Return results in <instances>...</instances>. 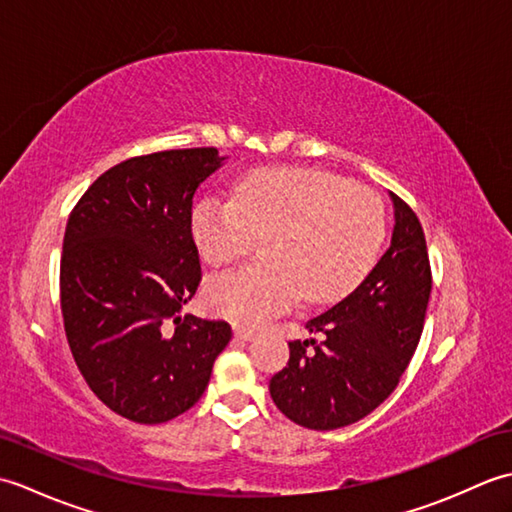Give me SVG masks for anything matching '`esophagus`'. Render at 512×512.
Returning <instances> with one entry per match:
<instances>
[{
  "mask_svg": "<svg viewBox=\"0 0 512 512\" xmlns=\"http://www.w3.org/2000/svg\"><path fill=\"white\" fill-rule=\"evenodd\" d=\"M235 336H237V339H242V341H250L255 336V332L253 330H246V328H239V325H237Z\"/></svg>",
  "mask_w": 512,
  "mask_h": 512,
  "instance_id": "esophagus-1",
  "label": "esophagus"
}]
</instances>
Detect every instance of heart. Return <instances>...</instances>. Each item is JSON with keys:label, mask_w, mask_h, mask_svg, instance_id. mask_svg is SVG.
<instances>
[{"label": "heart", "mask_w": 512, "mask_h": 512, "mask_svg": "<svg viewBox=\"0 0 512 512\" xmlns=\"http://www.w3.org/2000/svg\"><path fill=\"white\" fill-rule=\"evenodd\" d=\"M266 235L264 264L209 281L206 303L215 314L259 325L297 297L341 299L376 264L385 237L383 204L328 171L270 167L239 180L233 200L206 195L193 206L191 237L213 266L235 262Z\"/></svg>", "instance_id": "heart-1"}]
</instances>
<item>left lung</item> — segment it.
<instances>
[{
  "mask_svg": "<svg viewBox=\"0 0 512 512\" xmlns=\"http://www.w3.org/2000/svg\"><path fill=\"white\" fill-rule=\"evenodd\" d=\"M385 255L361 286L306 323L323 341H292L288 365L270 378V396L292 422L314 431L347 427L372 413L416 352L431 295L422 226L398 195Z\"/></svg>",
  "mask_w": 512,
  "mask_h": 512,
  "instance_id": "obj_1",
  "label": "left lung"
}]
</instances>
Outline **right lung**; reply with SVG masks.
Returning a JSON list of instances; mask_svg holds the SVG:
<instances>
[{
  "mask_svg": "<svg viewBox=\"0 0 512 512\" xmlns=\"http://www.w3.org/2000/svg\"><path fill=\"white\" fill-rule=\"evenodd\" d=\"M224 160L215 147L125 160L65 226V336L85 383L127 420L160 424L191 409L233 336L226 321L182 317L202 279L193 195Z\"/></svg>",
  "mask_w": 512,
  "mask_h": 512,
  "instance_id": "obj_1",
  "label": "right lung"
}]
</instances>
